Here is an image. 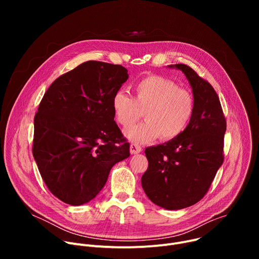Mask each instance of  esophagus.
Returning <instances> with one entry per match:
<instances>
[{"label":"esophagus","mask_w":259,"mask_h":259,"mask_svg":"<svg viewBox=\"0 0 259 259\" xmlns=\"http://www.w3.org/2000/svg\"><path fill=\"white\" fill-rule=\"evenodd\" d=\"M141 152V146L138 145V144H135V143H132L130 145V153L132 155H136V154H139Z\"/></svg>","instance_id":"34e87169"}]
</instances>
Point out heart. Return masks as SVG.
Returning a JSON list of instances; mask_svg holds the SVG:
<instances>
[{"mask_svg": "<svg viewBox=\"0 0 259 259\" xmlns=\"http://www.w3.org/2000/svg\"><path fill=\"white\" fill-rule=\"evenodd\" d=\"M134 98L123 90L112 99L114 117L123 128L132 126L144 110L145 122L125 131L135 143L151 142L159 137L164 141L179 137L188 128L194 115L192 94L167 78L150 75L133 86Z\"/></svg>", "mask_w": 259, "mask_h": 259, "instance_id": "obj_1", "label": "heart"}]
</instances>
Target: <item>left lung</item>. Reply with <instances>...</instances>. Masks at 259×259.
I'll return each mask as SVG.
<instances>
[{"label":"left lung","mask_w":259,"mask_h":259,"mask_svg":"<svg viewBox=\"0 0 259 259\" xmlns=\"http://www.w3.org/2000/svg\"><path fill=\"white\" fill-rule=\"evenodd\" d=\"M188 79L195 102L192 120L179 137L146 147L149 168L141 186L149 199L167 210L198 203L224 162L227 122L213 87L186 64H170Z\"/></svg>","instance_id":"8db88e82"}]
</instances>
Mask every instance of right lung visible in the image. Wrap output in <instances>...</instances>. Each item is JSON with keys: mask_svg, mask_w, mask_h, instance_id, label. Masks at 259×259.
<instances>
[{"mask_svg": "<svg viewBox=\"0 0 259 259\" xmlns=\"http://www.w3.org/2000/svg\"><path fill=\"white\" fill-rule=\"evenodd\" d=\"M122 65L87 61L56 79L33 121L32 155L49 191L80 206L93 200L112 167L130 156L112 99L128 80Z\"/></svg>", "mask_w": 259, "mask_h": 259, "instance_id": "1", "label": "right lung"}]
</instances>
